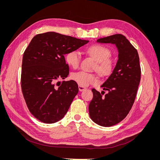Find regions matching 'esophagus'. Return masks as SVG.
Wrapping results in <instances>:
<instances>
[{
    "label": "esophagus",
    "mask_w": 160,
    "mask_h": 160,
    "mask_svg": "<svg viewBox=\"0 0 160 160\" xmlns=\"http://www.w3.org/2000/svg\"><path fill=\"white\" fill-rule=\"evenodd\" d=\"M86 88H84V87H83V86H81V85H79V90L80 91H83V90H85Z\"/></svg>",
    "instance_id": "1"
}]
</instances>
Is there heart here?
I'll use <instances>...</instances> for the list:
<instances>
[{"instance_id": "1", "label": "heart", "mask_w": 160, "mask_h": 160, "mask_svg": "<svg viewBox=\"0 0 160 160\" xmlns=\"http://www.w3.org/2000/svg\"><path fill=\"white\" fill-rule=\"evenodd\" d=\"M86 52L96 61L93 69L103 75H108L113 71L115 61L110 57L111 51L108 47L99 43H94L86 48ZM67 63L73 69L79 66L81 62L80 52L77 50H71L65 55ZM71 79L79 85L86 87L91 84L98 83L99 77L95 73L84 71L72 72Z\"/></svg>"}]
</instances>
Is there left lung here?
Wrapping results in <instances>:
<instances>
[{
	"instance_id": "obj_1",
	"label": "left lung",
	"mask_w": 160,
	"mask_h": 160,
	"mask_svg": "<svg viewBox=\"0 0 160 160\" xmlns=\"http://www.w3.org/2000/svg\"><path fill=\"white\" fill-rule=\"evenodd\" d=\"M97 42L115 44L119 52L113 72L101 86L108 93L103 95L92 89L93 98L89 105V116L95 123L111 127L122 122L132 109L141 79V67L136 49L123 35L115 34Z\"/></svg>"
}]
</instances>
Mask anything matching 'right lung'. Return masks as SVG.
<instances>
[{
    "label": "right lung",
    "mask_w": 160,
    "mask_h": 160,
    "mask_svg": "<svg viewBox=\"0 0 160 160\" xmlns=\"http://www.w3.org/2000/svg\"><path fill=\"white\" fill-rule=\"evenodd\" d=\"M88 42L47 32L34 37L24 52L21 89L28 110L40 122L55 123L67 112L79 89L73 80L57 82L69 72L64 55Z\"/></svg>",
    "instance_id": "1"
}]
</instances>
